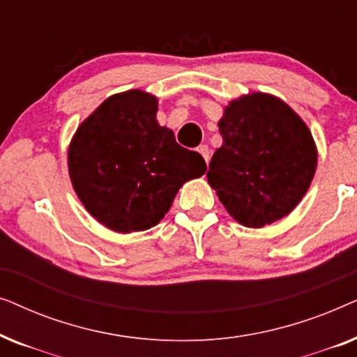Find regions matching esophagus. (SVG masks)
<instances>
[{"instance_id": "esophagus-1", "label": "esophagus", "mask_w": 357, "mask_h": 357, "mask_svg": "<svg viewBox=\"0 0 357 357\" xmlns=\"http://www.w3.org/2000/svg\"><path fill=\"white\" fill-rule=\"evenodd\" d=\"M197 151H198L199 154L203 155V159L206 160V162H209V149H208V146H206V144H202V146H198Z\"/></svg>"}]
</instances>
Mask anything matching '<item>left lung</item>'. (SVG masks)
Returning <instances> with one entry per match:
<instances>
[{
    "instance_id": "left-lung-1",
    "label": "left lung",
    "mask_w": 357,
    "mask_h": 357,
    "mask_svg": "<svg viewBox=\"0 0 357 357\" xmlns=\"http://www.w3.org/2000/svg\"><path fill=\"white\" fill-rule=\"evenodd\" d=\"M218 126L222 146L206 177L226 211L253 229L287 216L317 170L319 153L305 121L280 97L252 92L229 102Z\"/></svg>"
}]
</instances>
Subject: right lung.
Instances as JSON below:
<instances>
[{"instance_id": "add662e5", "label": "right lung", "mask_w": 357, "mask_h": 357, "mask_svg": "<svg viewBox=\"0 0 357 357\" xmlns=\"http://www.w3.org/2000/svg\"><path fill=\"white\" fill-rule=\"evenodd\" d=\"M155 114V96L141 89L119 92L77 126L68 146V172L77 198L110 231L154 227L180 187L206 172L202 155L182 148Z\"/></svg>"}]
</instances>
